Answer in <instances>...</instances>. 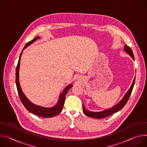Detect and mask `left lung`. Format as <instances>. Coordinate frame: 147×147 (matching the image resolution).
Wrapping results in <instances>:
<instances>
[{"instance_id": "8db88e82", "label": "left lung", "mask_w": 147, "mask_h": 147, "mask_svg": "<svg viewBox=\"0 0 147 147\" xmlns=\"http://www.w3.org/2000/svg\"><path fill=\"white\" fill-rule=\"evenodd\" d=\"M124 50L133 59H134V57L133 51L128 46L125 45ZM135 79H136V78H134L131 86H130L128 90L126 92V93L123 97V99L115 106H114L111 108L106 109V110L101 111L95 112V111H89V110H86L85 107L84 105L83 104L84 113L86 116L90 117H92V118H94V119H102V118H105L107 116H109L113 115V114H114L115 113L119 111L120 110L123 109V107L125 105V104L127 103V102L129 99L130 95H131V93L132 92V90H133L134 84H135Z\"/></svg>"}]
</instances>
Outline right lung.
<instances>
[{
	"instance_id": "1",
	"label": "right lung",
	"mask_w": 147,
	"mask_h": 147,
	"mask_svg": "<svg viewBox=\"0 0 147 147\" xmlns=\"http://www.w3.org/2000/svg\"><path fill=\"white\" fill-rule=\"evenodd\" d=\"M38 38H40L39 37H37L32 40L29 41L25 45L24 48L23 49L22 52L21 53L19 57L17 67H16V86H17V89H18V92L19 95L20 100L22 102L24 106L28 111H30L32 114H34L35 115H37L42 117H45V118L53 117L55 116L56 115H58V114L61 112L62 108L63 107L65 97H66L67 93L69 90V89L72 86V85L71 84L65 87V88L63 90V92L59 94L58 102L56 103L55 106L51 107H43V106L35 105L34 103H32L31 102H30L27 98V97L25 96V94L23 92L20 85V82H19L20 63V59H21L22 55L23 54V51L26 48L30 45L32 42L36 41Z\"/></svg>"
}]
</instances>
